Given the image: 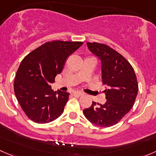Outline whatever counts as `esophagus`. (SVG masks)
Segmentation results:
<instances>
[{"label":"esophagus","mask_w":156,"mask_h":156,"mask_svg":"<svg viewBox=\"0 0 156 156\" xmlns=\"http://www.w3.org/2000/svg\"><path fill=\"white\" fill-rule=\"evenodd\" d=\"M73 95H74V97H81V95H82V93L75 92V93H73Z\"/></svg>","instance_id":"obj_1"}]
</instances>
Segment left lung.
Returning <instances> with one entry per match:
<instances>
[{"label":"left lung","instance_id":"left-lung-1","mask_svg":"<svg viewBox=\"0 0 156 156\" xmlns=\"http://www.w3.org/2000/svg\"><path fill=\"white\" fill-rule=\"evenodd\" d=\"M87 45L102 63V81L107 101L105 104L93 102L84 109V115L91 123L102 127L116 125L131 109L138 92V83L130 62L105 44L87 42Z\"/></svg>","mask_w":156,"mask_h":156}]
</instances>
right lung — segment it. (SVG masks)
<instances>
[{
    "mask_svg": "<svg viewBox=\"0 0 156 156\" xmlns=\"http://www.w3.org/2000/svg\"><path fill=\"white\" fill-rule=\"evenodd\" d=\"M83 42L48 41L29 53L20 63L14 80V92L22 109L38 124L51 122L63 112L69 94L51 90L66 61Z\"/></svg>",
    "mask_w": 156,
    "mask_h": 156,
    "instance_id": "right-lung-1",
    "label": "right lung"
}]
</instances>
